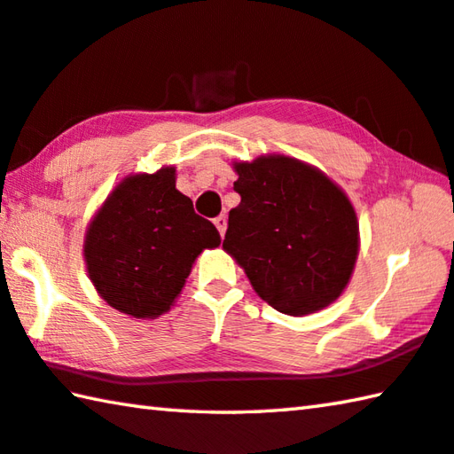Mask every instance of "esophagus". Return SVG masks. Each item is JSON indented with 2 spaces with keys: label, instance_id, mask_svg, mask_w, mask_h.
<instances>
[{
  "label": "esophagus",
  "instance_id": "obj_1",
  "mask_svg": "<svg viewBox=\"0 0 454 454\" xmlns=\"http://www.w3.org/2000/svg\"><path fill=\"white\" fill-rule=\"evenodd\" d=\"M214 226L218 228L220 236H224V232H226V226H228V220H226V216H218V218H214Z\"/></svg>",
  "mask_w": 454,
  "mask_h": 454
}]
</instances>
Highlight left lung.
<instances>
[{"label": "left lung", "instance_id": "8db88e82", "mask_svg": "<svg viewBox=\"0 0 454 454\" xmlns=\"http://www.w3.org/2000/svg\"><path fill=\"white\" fill-rule=\"evenodd\" d=\"M240 204L222 242L255 294L287 316L340 298L357 260L356 210L324 172L290 156L236 164Z\"/></svg>", "mask_w": 454, "mask_h": 454}]
</instances>
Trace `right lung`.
Segmentation results:
<instances>
[{
	"instance_id": "right-lung-1",
	"label": "right lung",
	"mask_w": 454,
	"mask_h": 454,
	"mask_svg": "<svg viewBox=\"0 0 454 454\" xmlns=\"http://www.w3.org/2000/svg\"><path fill=\"white\" fill-rule=\"evenodd\" d=\"M210 220L176 191L175 168L129 176L114 188L85 236L89 278L111 308L159 317L183 290L194 260L216 248Z\"/></svg>"
}]
</instances>
